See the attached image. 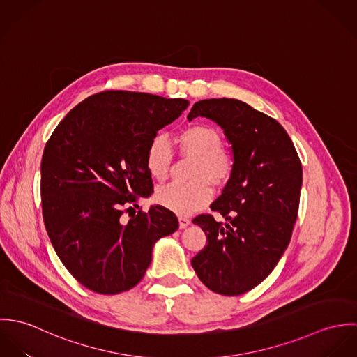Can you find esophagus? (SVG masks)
Masks as SVG:
<instances>
[{"instance_id": "esophagus-1", "label": "esophagus", "mask_w": 357, "mask_h": 357, "mask_svg": "<svg viewBox=\"0 0 357 357\" xmlns=\"http://www.w3.org/2000/svg\"><path fill=\"white\" fill-rule=\"evenodd\" d=\"M190 224H191V220H190V218L183 217V215H180V217H178V225H180V228H181V229H183V228H187Z\"/></svg>"}]
</instances>
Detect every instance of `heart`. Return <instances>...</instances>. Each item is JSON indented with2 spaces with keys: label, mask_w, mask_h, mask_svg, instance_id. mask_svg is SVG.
Listing matches in <instances>:
<instances>
[{
  "label": "heart",
  "mask_w": 357,
  "mask_h": 357,
  "mask_svg": "<svg viewBox=\"0 0 357 357\" xmlns=\"http://www.w3.org/2000/svg\"><path fill=\"white\" fill-rule=\"evenodd\" d=\"M180 151L195 158L188 183H172L155 192V201L180 215L202 208L211 198V184L224 185L234 174V159L222 150L218 130L207 125H192L178 135ZM170 142L163 135L153 136L146 153V166L150 176L163 181L172 166Z\"/></svg>",
  "instance_id": "heart-1"
}]
</instances>
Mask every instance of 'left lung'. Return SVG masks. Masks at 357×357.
Wrapping results in <instances>:
<instances>
[{"label": "left lung", "instance_id": "8db88e82", "mask_svg": "<svg viewBox=\"0 0 357 357\" xmlns=\"http://www.w3.org/2000/svg\"><path fill=\"white\" fill-rule=\"evenodd\" d=\"M215 122L231 144L234 174L211 204L225 224L199 215L207 246L191 261L207 289L241 296L258 286L287 249L298 214L303 167L287 132L236 99L197 102L188 121Z\"/></svg>", "mask_w": 357, "mask_h": 357}]
</instances>
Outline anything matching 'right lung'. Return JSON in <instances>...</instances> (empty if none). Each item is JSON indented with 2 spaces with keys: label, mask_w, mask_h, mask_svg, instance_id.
Instances as JSON below:
<instances>
[{
  "label": "right lung",
  "mask_w": 357,
  "mask_h": 357,
  "mask_svg": "<svg viewBox=\"0 0 357 357\" xmlns=\"http://www.w3.org/2000/svg\"><path fill=\"white\" fill-rule=\"evenodd\" d=\"M187 107L184 99L105 91L74 107L52 133L41 162L44 221L60 261L86 289L130 290L156 241L178 228L159 204L128 221L123 214L151 197L147 147Z\"/></svg>",
  "instance_id": "right-lung-1"
}]
</instances>
